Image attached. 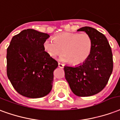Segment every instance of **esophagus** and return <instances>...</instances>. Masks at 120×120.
<instances>
[{
  "instance_id": "esophagus-1",
  "label": "esophagus",
  "mask_w": 120,
  "mask_h": 120,
  "mask_svg": "<svg viewBox=\"0 0 120 120\" xmlns=\"http://www.w3.org/2000/svg\"><path fill=\"white\" fill-rule=\"evenodd\" d=\"M58 66H59V68H63L64 67V64H63L60 63H58Z\"/></svg>"
}]
</instances>
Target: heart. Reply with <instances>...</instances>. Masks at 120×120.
I'll use <instances>...</instances> for the list:
<instances>
[{
  "label": "heart",
  "mask_w": 120,
  "mask_h": 120,
  "mask_svg": "<svg viewBox=\"0 0 120 120\" xmlns=\"http://www.w3.org/2000/svg\"><path fill=\"white\" fill-rule=\"evenodd\" d=\"M93 47V41L87 33L65 32L56 36L54 40L47 38L43 42V49L53 58L65 53L61 61L78 65L89 58Z\"/></svg>",
  "instance_id": "heart-1"
}]
</instances>
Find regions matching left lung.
<instances>
[{
  "label": "left lung",
  "mask_w": 120,
  "mask_h": 120,
  "mask_svg": "<svg viewBox=\"0 0 120 120\" xmlns=\"http://www.w3.org/2000/svg\"><path fill=\"white\" fill-rule=\"evenodd\" d=\"M93 41L90 57L82 64L65 66V79L72 92L78 97H90L100 92L108 82L113 69L111 48L106 37L90 27L80 28Z\"/></svg>",
  "instance_id": "left-lung-1"
}]
</instances>
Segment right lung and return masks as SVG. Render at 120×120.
<instances>
[{
  "mask_svg": "<svg viewBox=\"0 0 120 120\" xmlns=\"http://www.w3.org/2000/svg\"><path fill=\"white\" fill-rule=\"evenodd\" d=\"M49 34L28 29L14 36L7 49V75L17 92L37 98L47 95L52 88L56 60L43 49Z\"/></svg>",
  "mask_w": 120,
  "mask_h": 120,
  "instance_id": "add662e5",
  "label": "right lung"
}]
</instances>
